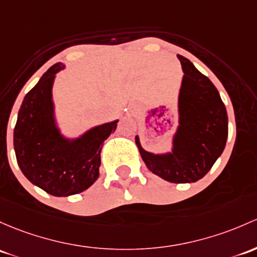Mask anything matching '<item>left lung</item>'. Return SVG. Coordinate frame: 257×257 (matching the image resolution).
<instances>
[{"label":"left lung","mask_w":257,"mask_h":257,"mask_svg":"<svg viewBox=\"0 0 257 257\" xmlns=\"http://www.w3.org/2000/svg\"><path fill=\"white\" fill-rule=\"evenodd\" d=\"M183 70L180 92V126L174 153L153 155L136 143L145 165L153 174L174 183L201 180L212 169L225 148L228 114L219 92L210 80L188 59L178 55Z\"/></svg>","instance_id":"left-lung-1"}]
</instances>
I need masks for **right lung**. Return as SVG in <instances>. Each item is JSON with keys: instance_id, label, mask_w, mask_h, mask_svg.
Returning a JSON list of instances; mask_svg holds the SVG:
<instances>
[{"instance_id": "1", "label": "right lung", "mask_w": 257, "mask_h": 257, "mask_svg": "<svg viewBox=\"0 0 257 257\" xmlns=\"http://www.w3.org/2000/svg\"><path fill=\"white\" fill-rule=\"evenodd\" d=\"M64 65L50 67L24 97L13 133L16 158L33 185L55 197L87 190L98 178L103 142L118 120L88 131L74 142L60 137L54 125L51 86Z\"/></svg>"}]
</instances>
